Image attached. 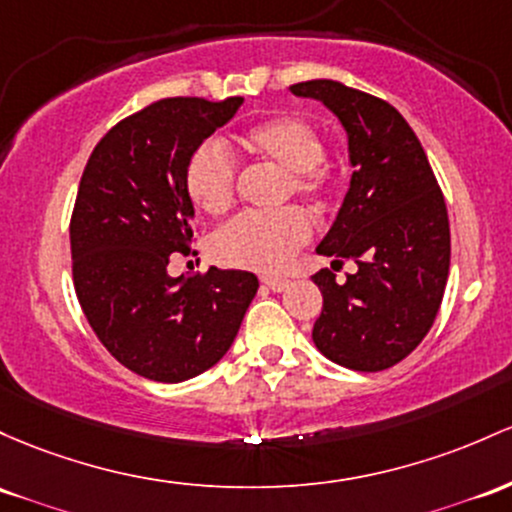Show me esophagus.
I'll return each instance as SVG.
<instances>
[{
  "instance_id": "34e87169",
  "label": "esophagus",
  "mask_w": 512,
  "mask_h": 512,
  "mask_svg": "<svg viewBox=\"0 0 512 512\" xmlns=\"http://www.w3.org/2000/svg\"><path fill=\"white\" fill-rule=\"evenodd\" d=\"M262 282H265L272 291H284V289H289V284H291L286 277H262Z\"/></svg>"
}]
</instances>
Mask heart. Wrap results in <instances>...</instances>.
I'll return each mask as SVG.
<instances>
[{
    "label": "heart",
    "instance_id": "heart-1",
    "mask_svg": "<svg viewBox=\"0 0 512 512\" xmlns=\"http://www.w3.org/2000/svg\"><path fill=\"white\" fill-rule=\"evenodd\" d=\"M247 155L260 157L284 170V199H323L335 182L325 162L318 128L301 116H272L252 123L238 138ZM184 189L206 216H221L235 201L238 162L218 140H204L189 155ZM313 226L306 211L289 206L277 213H240L213 235V255L233 267L277 272L311 240Z\"/></svg>",
    "mask_w": 512,
    "mask_h": 512
}]
</instances>
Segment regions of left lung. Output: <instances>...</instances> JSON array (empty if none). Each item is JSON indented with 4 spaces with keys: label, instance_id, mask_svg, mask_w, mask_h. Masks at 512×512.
Listing matches in <instances>:
<instances>
[{
    "label": "left lung",
    "instance_id": "8db88e82",
    "mask_svg": "<svg viewBox=\"0 0 512 512\" xmlns=\"http://www.w3.org/2000/svg\"><path fill=\"white\" fill-rule=\"evenodd\" d=\"M296 97L320 99L342 121L355 167L333 228L318 255L357 272L335 282L313 274L323 311L313 342L355 372H381L406 359L435 323L449 274L445 196L413 128L389 101L333 80L291 84Z\"/></svg>",
    "mask_w": 512,
    "mask_h": 512
}]
</instances>
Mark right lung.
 Wrapping results in <instances>:
<instances>
[{
    "label": "right lung",
    "mask_w": 512,
    "mask_h": 512,
    "mask_svg": "<svg viewBox=\"0 0 512 512\" xmlns=\"http://www.w3.org/2000/svg\"><path fill=\"white\" fill-rule=\"evenodd\" d=\"M243 97H170L116 123L84 167L70 218L72 282L101 345L145 379L177 384L213 367L238 335L257 277H170L194 243L184 170Z\"/></svg>",
    "instance_id": "add662e5"
}]
</instances>
